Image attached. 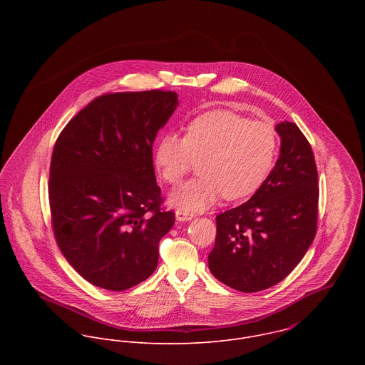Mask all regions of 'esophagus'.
<instances>
[{
	"mask_svg": "<svg viewBox=\"0 0 365 365\" xmlns=\"http://www.w3.org/2000/svg\"><path fill=\"white\" fill-rule=\"evenodd\" d=\"M194 217H195L194 213H188V212H184V210H180V209L175 210V219L180 220V222H187V220H191Z\"/></svg>",
	"mask_w": 365,
	"mask_h": 365,
	"instance_id": "1",
	"label": "esophagus"
}]
</instances>
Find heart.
I'll return each instance as SVG.
<instances>
[{
    "label": "heart",
    "instance_id": "1",
    "mask_svg": "<svg viewBox=\"0 0 365 365\" xmlns=\"http://www.w3.org/2000/svg\"><path fill=\"white\" fill-rule=\"evenodd\" d=\"M275 153L277 135L269 123L230 110H213L194 119L185 138L163 136L155 163L161 177L177 185L194 161H201V177L170 195L173 207L195 213L213 205L222 194L227 201L253 195L269 174Z\"/></svg>",
    "mask_w": 365,
    "mask_h": 365
}]
</instances>
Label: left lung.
<instances>
[{"label":"left lung","instance_id":"left-lung-1","mask_svg":"<svg viewBox=\"0 0 365 365\" xmlns=\"http://www.w3.org/2000/svg\"><path fill=\"white\" fill-rule=\"evenodd\" d=\"M279 157L255 195L216 216L209 269L225 285L259 292L282 281L312 245L317 170L312 148L295 123L275 126Z\"/></svg>","mask_w":365,"mask_h":365}]
</instances>
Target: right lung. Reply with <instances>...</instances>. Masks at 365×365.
Listing matches in <instances>:
<instances>
[{
	"label": "right lung",
	"mask_w": 365,
	"mask_h": 365,
	"mask_svg": "<svg viewBox=\"0 0 365 365\" xmlns=\"http://www.w3.org/2000/svg\"><path fill=\"white\" fill-rule=\"evenodd\" d=\"M177 105L173 91L106 94L56 142L53 232L63 256L96 287L125 291L156 269L158 242L175 216L160 209L152 149Z\"/></svg>",
	"instance_id": "right-lung-1"
}]
</instances>
